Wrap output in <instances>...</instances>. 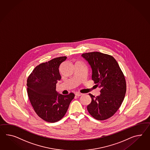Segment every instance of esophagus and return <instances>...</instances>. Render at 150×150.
<instances>
[{"label":"esophagus","mask_w":150,"mask_h":150,"mask_svg":"<svg viewBox=\"0 0 150 150\" xmlns=\"http://www.w3.org/2000/svg\"><path fill=\"white\" fill-rule=\"evenodd\" d=\"M75 95H76V96H78V97H79V96H81V95H83V94H82V93H79V92H76Z\"/></svg>","instance_id":"34e87169"}]
</instances>
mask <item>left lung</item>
Listing matches in <instances>:
<instances>
[{
    "label": "left lung",
    "instance_id": "obj_1",
    "mask_svg": "<svg viewBox=\"0 0 150 150\" xmlns=\"http://www.w3.org/2000/svg\"><path fill=\"white\" fill-rule=\"evenodd\" d=\"M92 70V80L100 88V96H93L87 109L90 114L97 120L111 117L119 109L126 92L125 77L113 57L98 52L82 54Z\"/></svg>",
    "mask_w": 150,
    "mask_h": 150
}]
</instances>
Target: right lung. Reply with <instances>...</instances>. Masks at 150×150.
Instances as JSON below:
<instances>
[{
    "instance_id": "1",
    "label": "right lung",
    "mask_w": 150,
    "mask_h": 150,
    "mask_svg": "<svg viewBox=\"0 0 150 150\" xmlns=\"http://www.w3.org/2000/svg\"><path fill=\"white\" fill-rule=\"evenodd\" d=\"M66 57L54 58L37 66L27 79V92L36 114L48 122H55L65 116L74 94L62 95L56 91L62 78L59 66Z\"/></svg>"
}]
</instances>
